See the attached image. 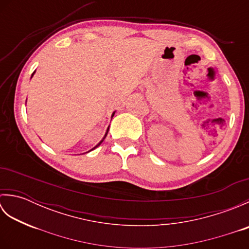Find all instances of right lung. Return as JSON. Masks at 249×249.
<instances>
[{"mask_svg":"<svg viewBox=\"0 0 249 249\" xmlns=\"http://www.w3.org/2000/svg\"><path fill=\"white\" fill-rule=\"evenodd\" d=\"M34 73H35V71H34V72H33V73H32V76H31V78H32V77H33V76H34ZM114 114H115V111H114V112H113V113H112V115H111V118H113V115H114ZM108 129H109V128H108ZM107 133H108V130H107ZM107 133H106V135H105V136H104V138H103V139H102V140H100V141H99V142H98V143H97V144H96V145H95V146H94V147H93V149H92V150H94V149H96V147H97V146H99V145H100V144H102V142H103V141H104V139H105V138H106V136H107ZM92 150H89V151H92ZM89 152H87V153H89Z\"/></svg>","mask_w":249,"mask_h":249,"instance_id":"obj_1","label":"right lung"}]
</instances>
